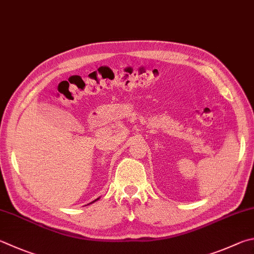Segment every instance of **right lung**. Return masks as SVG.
<instances>
[{
	"instance_id": "add662e5",
	"label": "right lung",
	"mask_w": 254,
	"mask_h": 254,
	"mask_svg": "<svg viewBox=\"0 0 254 254\" xmlns=\"http://www.w3.org/2000/svg\"><path fill=\"white\" fill-rule=\"evenodd\" d=\"M99 199H100V197H98V199H95V200H94V201H92V202H91V203H93V202H95V201H98V200H99ZM91 203H89V204H91Z\"/></svg>"
}]
</instances>
